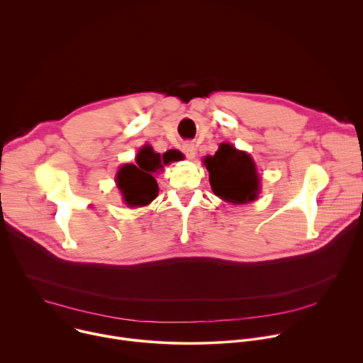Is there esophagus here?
<instances>
[{
  "mask_svg": "<svg viewBox=\"0 0 363 363\" xmlns=\"http://www.w3.org/2000/svg\"><path fill=\"white\" fill-rule=\"evenodd\" d=\"M182 150H184V153L186 155V157H188L189 160H194V158H195L196 149H195L194 143H184V146H182Z\"/></svg>",
  "mask_w": 363,
  "mask_h": 363,
  "instance_id": "34e87169",
  "label": "esophagus"
}]
</instances>
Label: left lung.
<instances>
[{
	"instance_id": "1",
	"label": "left lung",
	"mask_w": 363,
	"mask_h": 363,
	"mask_svg": "<svg viewBox=\"0 0 363 363\" xmlns=\"http://www.w3.org/2000/svg\"><path fill=\"white\" fill-rule=\"evenodd\" d=\"M203 164L210 172L213 191L220 198L233 203H245L257 198L260 179L245 152L221 143L214 157H206Z\"/></svg>"
}]
</instances>
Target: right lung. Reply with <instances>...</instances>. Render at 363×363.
<instances>
[{"label":"right lung","mask_w":363,"mask_h":363,"mask_svg":"<svg viewBox=\"0 0 363 363\" xmlns=\"http://www.w3.org/2000/svg\"><path fill=\"white\" fill-rule=\"evenodd\" d=\"M182 153L178 150H169L164 155L153 152L150 146H143L138 157V165H123L118 172V186L123 194V199L128 205L142 206L149 203L158 195V184L153 174L164 168V165L179 161Z\"/></svg>","instance_id":"right-lung-1"}]
</instances>
